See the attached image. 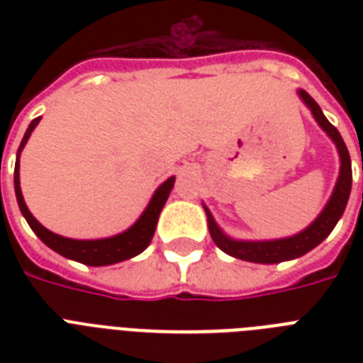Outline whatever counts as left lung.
I'll use <instances>...</instances> for the list:
<instances>
[{
  "mask_svg": "<svg viewBox=\"0 0 363 363\" xmlns=\"http://www.w3.org/2000/svg\"><path fill=\"white\" fill-rule=\"evenodd\" d=\"M298 96L307 105V109L311 111V115L316 121V124L326 131V135L332 139L335 148H337L341 167H339L335 188H333L328 203L324 205V209L320 211V215L316 216L315 220L311 222L305 230H301L296 235H290V238L267 239V241H247V239L230 238L216 224L215 216L211 215L209 207L201 203L205 209V215H207V226H209L211 238L216 242V247L224 250L226 254H230V256H233V258L252 262V264H281V262L299 258V256H303V254H307L315 247H318L332 233L339 218L343 216L345 207L349 203L350 188H352V165H350V154L347 150L343 137H341L335 125L330 124V121L324 116L318 104L311 98L309 94L305 92V90H298Z\"/></svg>",
  "mask_w": 363,
  "mask_h": 363,
  "instance_id": "obj_1",
  "label": "left lung"
}]
</instances>
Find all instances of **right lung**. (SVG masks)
Listing matches in <instances>:
<instances>
[{"instance_id": "obj_1", "label": "right lung", "mask_w": 363, "mask_h": 363, "mask_svg": "<svg viewBox=\"0 0 363 363\" xmlns=\"http://www.w3.org/2000/svg\"><path fill=\"white\" fill-rule=\"evenodd\" d=\"M39 121H41V116L33 118L31 124L28 125L24 139L20 143L18 152H16V164H14V194H16V201H18L20 213L24 215L26 222L30 224L33 233L48 248H52L54 252L62 254L64 258L75 259V262L84 265H94V267L118 264V262H124V259H130L137 256V254H141L152 241L154 230H156V224H158V216L162 209H164L167 198H169V192L173 190L175 177H169L167 181L162 182L156 188V192L152 194V198H150L148 205L141 213V216L125 232L104 239H71L58 235V233L47 230L41 222H37L35 216L31 215L30 209H28L24 196H22V190H20V152L24 150L26 143L30 139L31 131L35 130V125L39 124Z\"/></svg>"}]
</instances>
